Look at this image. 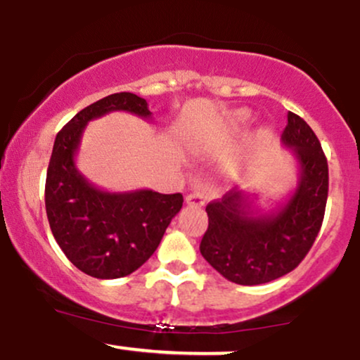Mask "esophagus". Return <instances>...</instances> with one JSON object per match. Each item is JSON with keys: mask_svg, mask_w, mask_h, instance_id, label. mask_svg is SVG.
<instances>
[{"mask_svg": "<svg viewBox=\"0 0 360 360\" xmlns=\"http://www.w3.org/2000/svg\"><path fill=\"white\" fill-rule=\"evenodd\" d=\"M186 203H188V206H205V203H206L205 193H201V191L189 193L188 196H186Z\"/></svg>", "mask_w": 360, "mask_h": 360, "instance_id": "34e87169", "label": "esophagus"}]
</instances>
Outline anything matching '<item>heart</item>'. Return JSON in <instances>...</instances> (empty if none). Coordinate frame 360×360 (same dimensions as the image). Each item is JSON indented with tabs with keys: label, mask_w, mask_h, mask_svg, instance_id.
Wrapping results in <instances>:
<instances>
[{
	"label": "heart",
	"mask_w": 360,
	"mask_h": 360,
	"mask_svg": "<svg viewBox=\"0 0 360 360\" xmlns=\"http://www.w3.org/2000/svg\"><path fill=\"white\" fill-rule=\"evenodd\" d=\"M249 120V113L245 110H238L235 113L230 115L229 118V128L230 130H240L245 125V122Z\"/></svg>",
	"instance_id": "1"
}]
</instances>
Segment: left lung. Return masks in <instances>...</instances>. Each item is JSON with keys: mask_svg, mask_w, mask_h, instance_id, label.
I'll return each mask as SVG.
<instances>
[{"mask_svg": "<svg viewBox=\"0 0 360 360\" xmlns=\"http://www.w3.org/2000/svg\"><path fill=\"white\" fill-rule=\"evenodd\" d=\"M283 146L300 166L296 189L269 213L254 210L245 191L232 189L206 206L201 255L225 279L242 286L271 283L298 267L315 242L328 196V164L315 131L288 113Z\"/></svg>", "mask_w": 360, "mask_h": 360, "instance_id": "left-lung-1", "label": "left lung"}]
</instances>
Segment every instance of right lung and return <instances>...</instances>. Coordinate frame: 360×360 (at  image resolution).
Segmentation results:
<instances>
[{"label":"right lung","mask_w":360,"mask_h":360,"mask_svg":"<svg viewBox=\"0 0 360 360\" xmlns=\"http://www.w3.org/2000/svg\"><path fill=\"white\" fill-rule=\"evenodd\" d=\"M111 111L147 120L152 115L134 93H115L86 106L57 134L45 181L53 238L77 269L98 279L123 278L147 262L184 201L181 193L152 189L110 193L81 174L74 159L82 131L91 120Z\"/></svg>","instance_id":"1"}]
</instances>
